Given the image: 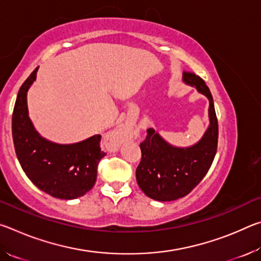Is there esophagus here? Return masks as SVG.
<instances>
[{"label":"esophagus","mask_w":261,"mask_h":261,"mask_svg":"<svg viewBox=\"0 0 261 261\" xmlns=\"http://www.w3.org/2000/svg\"><path fill=\"white\" fill-rule=\"evenodd\" d=\"M132 134H134L132 126L129 124H124L116 127L114 131L110 132L107 137V140L113 147H117L120 146L121 144L124 143V141L129 140L132 137Z\"/></svg>","instance_id":"1"}]
</instances>
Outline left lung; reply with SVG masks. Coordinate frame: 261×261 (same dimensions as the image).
I'll use <instances>...</instances> for the list:
<instances>
[{"mask_svg": "<svg viewBox=\"0 0 261 261\" xmlns=\"http://www.w3.org/2000/svg\"><path fill=\"white\" fill-rule=\"evenodd\" d=\"M182 79L208 99L210 125L201 139L189 147L173 146L152 127L147 130L146 139L140 144L136 178L141 191L158 201L176 200L191 192L205 177L218 148L219 125L210 88L194 73L183 72Z\"/></svg>", "mask_w": 261, "mask_h": 261, "instance_id": "obj_1", "label": "left lung"}]
</instances>
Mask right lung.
I'll use <instances>...</instances> for the list:
<instances>
[{
	"label": "right lung",
	"mask_w": 261,
	"mask_h": 261,
	"mask_svg": "<svg viewBox=\"0 0 261 261\" xmlns=\"http://www.w3.org/2000/svg\"><path fill=\"white\" fill-rule=\"evenodd\" d=\"M37 68L17 95L12 114V139L24 173L35 187L59 199L71 200L93 188L96 169L106 153L100 135L74 144H57L40 136L29 116L28 92L37 79Z\"/></svg>",
	"instance_id": "1"
}]
</instances>
